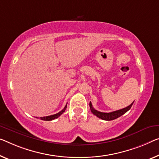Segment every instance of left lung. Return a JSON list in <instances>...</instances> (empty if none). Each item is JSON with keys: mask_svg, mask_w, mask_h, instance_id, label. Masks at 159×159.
<instances>
[{"mask_svg": "<svg viewBox=\"0 0 159 159\" xmlns=\"http://www.w3.org/2000/svg\"><path fill=\"white\" fill-rule=\"evenodd\" d=\"M133 103L134 102H132V103L129 105V106L125 107V108L119 109V110H117V111L109 112V113H104V112H101L96 110V109H94L93 108V107H92L91 102H89V107H90V110H91V111L92 112V114H94L95 116H97L100 119H103V120L111 121V120H114V119L119 118V117H120L121 116L123 115V114H125L126 112H127L129 109H131V106L133 105Z\"/></svg>", "mask_w": 159, "mask_h": 159, "instance_id": "1", "label": "left lung"}]
</instances>
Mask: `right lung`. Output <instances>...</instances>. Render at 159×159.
<instances>
[{
  "mask_svg": "<svg viewBox=\"0 0 159 159\" xmlns=\"http://www.w3.org/2000/svg\"><path fill=\"white\" fill-rule=\"evenodd\" d=\"M66 108H67V105L64 107V109H62V111H60V112H58V113L55 114H53V115H50V116H43V117H40V119L41 120H43V121H51V120H53V119H55L59 117L61 114H62L64 113Z\"/></svg>",
  "mask_w": 159,
  "mask_h": 159,
  "instance_id": "right-lung-1",
  "label": "right lung"
}]
</instances>
